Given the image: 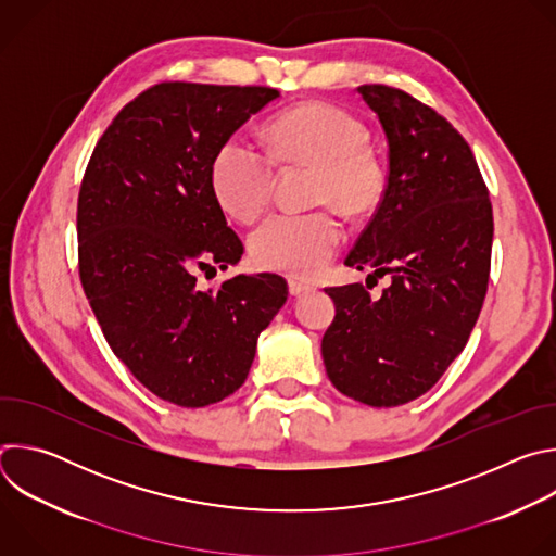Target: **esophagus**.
<instances>
[{
  "mask_svg": "<svg viewBox=\"0 0 556 556\" xmlns=\"http://www.w3.org/2000/svg\"><path fill=\"white\" fill-rule=\"evenodd\" d=\"M288 288H290V294H294V296L305 294V292L312 290V286H307V283H303V281H299V279H290V281H288Z\"/></svg>",
  "mask_w": 556,
  "mask_h": 556,
  "instance_id": "esophagus-1",
  "label": "esophagus"
}]
</instances>
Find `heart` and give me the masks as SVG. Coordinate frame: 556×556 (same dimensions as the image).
Masks as SVG:
<instances>
[{"mask_svg": "<svg viewBox=\"0 0 556 556\" xmlns=\"http://www.w3.org/2000/svg\"><path fill=\"white\" fill-rule=\"evenodd\" d=\"M275 161L312 169V204H326L345 217H365L382 200L387 174L367 144V127L328 103L296 105L268 125ZM275 169L249 138H226L211 161V191L224 213L253 222L270 202ZM343 228L330 211L273 215L251 235L260 268L292 277H314L334 257Z\"/></svg>", "mask_w": 556, "mask_h": 556, "instance_id": "obj_1", "label": "heart"}]
</instances>
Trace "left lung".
Returning a JSON list of instances; mask_svg holds the SVG:
<instances>
[{"label":"left lung","instance_id":"1","mask_svg":"<svg viewBox=\"0 0 556 556\" xmlns=\"http://www.w3.org/2000/svg\"><path fill=\"white\" fill-rule=\"evenodd\" d=\"M358 94L382 125L389 174L345 264L391 275V286L378 299L361 283L326 288L337 314L321 354L341 393L399 407L440 380L478 321L493 208L468 142L444 116L399 88L361 86Z\"/></svg>","mask_w":556,"mask_h":556}]
</instances>
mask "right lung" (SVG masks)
<instances>
[{
    "mask_svg": "<svg viewBox=\"0 0 556 556\" xmlns=\"http://www.w3.org/2000/svg\"><path fill=\"white\" fill-rule=\"evenodd\" d=\"M279 97L262 86L157 84L97 142L78 191V275L112 352L157 399L198 409L240 389L288 299L279 275L226 270L244 244L211 191L217 147Z\"/></svg>",
    "mask_w": 556,
    "mask_h": 556,
    "instance_id": "1",
    "label": "right lung"
}]
</instances>
